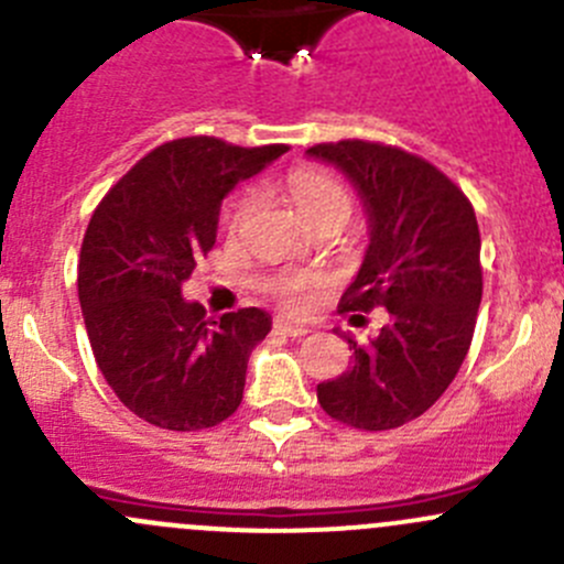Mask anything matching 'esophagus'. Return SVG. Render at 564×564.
I'll list each match as a JSON object with an SVG mask.
<instances>
[{
	"label": "esophagus",
	"mask_w": 564,
	"mask_h": 564,
	"mask_svg": "<svg viewBox=\"0 0 564 564\" xmlns=\"http://www.w3.org/2000/svg\"><path fill=\"white\" fill-rule=\"evenodd\" d=\"M275 329H281V333L289 335V338H303V335L311 333V329L305 327V324L294 322V318H289V316L275 318Z\"/></svg>",
	"instance_id": "1"
}]
</instances>
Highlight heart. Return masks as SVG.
Segmentation results:
<instances>
[{"label":"heart","instance_id":"heart-1","mask_svg":"<svg viewBox=\"0 0 564 564\" xmlns=\"http://www.w3.org/2000/svg\"><path fill=\"white\" fill-rule=\"evenodd\" d=\"M289 193H292L294 204L300 207V213L316 224L322 218H349L351 213V198L346 193V187L340 182H335L333 176L318 172V169H294L286 180ZM253 196L250 193H242L235 204H231L229 220L231 224H240L242 215L248 213ZM286 294L292 303L300 300V283H292L286 286Z\"/></svg>","mask_w":564,"mask_h":564}]
</instances>
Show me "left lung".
I'll use <instances>...</instances> for the list:
<instances>
[{
    "instance_id": "obj_1",
    "label": "left lung",
    "mask_w": 564,
    "mask_h": 564,
    "mask_svg": "<svg viewBox=\"0 0 564 564\" xmlns=\"http://www.w3.org/2000/svg\"><path fill=\"white\" fill-rule=\"evenodd\" d=\"M338 169L360 196L368 248L340 311L388 308L351 368L316 388L329 417L388 431L420 417L451 388L469 351L482 297L480 231L469 198L429 161L373 141L305 152Z\"/></svg>"
}]
</instances>
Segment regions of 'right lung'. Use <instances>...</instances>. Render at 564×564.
I'll return each instance as SVG.
<instances>
[{"label": "right lung", "mask_w": 564, "mask_h": 564, "mask_svg": "<svg viewBox=\"0 0 564 564\" xmlns=\"http://www.w3.org/2000/svg\"><path fill=\"white\" fill-rule=\"evenodd\" d=\"M289 147L176 139L141 158L95 209L78 259V300L108 388L147 423L198 431L237 412L248 357L272 316L218 318L182 283L218 237L224 198Z\"/></svg>", "instance_id": "obj_1"}]
</instances>
